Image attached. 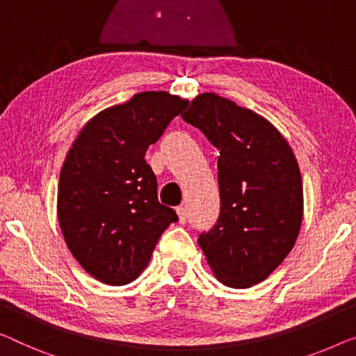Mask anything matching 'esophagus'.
Wrapping results in <instances>:
<instances>
[{"mask_svg":"<svg viewBox=\"0 0 356 356\" xmlns=\"http://www.w3.org/2000/svg\"><path fill=\"white\" fill-rule=\"evenodd\" d=\"M176 212H177V217H179L180 224H185V222H187V209L180 206V208L176 209Z\"/></svg>","mask_w":356,"mask_h":356,"instance_id":"1","label":"esophagus"}]
</instances>
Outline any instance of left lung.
Instances as JSON below:
<instances>
[{
	"instance_id": "left-lung-1",
	"label": "left lung",
	"mask_w": 356,
	"mask_h": 356,
	"mask_svg": "<svg viewBox=\"0 0 356 356\" xmlns=\"http://www.w3.org/2000/svg\"><path fill=\"white\" fill-rule=\"evenodd\" d=\"M220 150V216L198 245L222 284L261 283L294 248L304 190L293 148L268 120L216 92H203L180 115Z\"/></svg>"
}]
</instances>
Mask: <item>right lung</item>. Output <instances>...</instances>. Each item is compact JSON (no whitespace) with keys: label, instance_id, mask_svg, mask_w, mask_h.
<instances>
[{"label":"right lung","instance_id":"1","mask_svg":"<svg viewBox=\"0 0 356 356\" xmlns=\"http://www.w3.org/2000/svg\"><path fill=\"white\" fill-rule=\"evenodd\" d=\"M187 105L166 91L139 92L92 116L67 153L59 225L72 256L100 283L134 281L161 233L177 220L176 211L158 201L145 152Z\"/></svg>","mask_w":356,"mask_h":356}]
</instances>
